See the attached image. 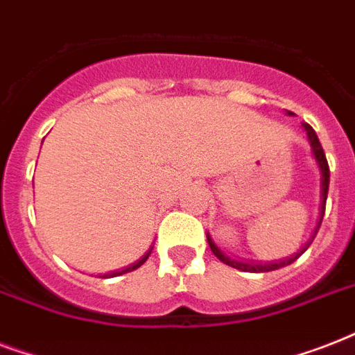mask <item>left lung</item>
Masks as SVG:
<instances>
[{"label":"left lung","instance_id":"left-lung-1","mask_svg":"<svg viewBox=\"0 0 355 355\" xmlns=\"http://www.w3.org/2000/svg\"><path fill=\"white\" fill-rule=\"evenodd\" d=\"M289 116H293V112H287ZM302 128L306 130V136H308V141H309V147H311V155H313L315 162H317V166H319V171H320V202H319V217H317V225H315L313 232L309 236V239L304 243L300 250L291 256H287L284 259H276V261H245V259H236L232 256H228L227 252H223L221 248L217 247L214 239H211L210 232H206V237H208V245H210L211 252L216 254L217 258L221 259L223 263L230 265L234 269L237 270H245V272H269V270H276V269H282V267H287V265H291L293 261H297L300 256H302L308 247L313 243L315 236H317V230L320 228V223H322V217H324V208H326V197H328V184H330V167H328V162H326V155L322 147H320V141L317 138V134L311 127H309L308 123H302Z\"/></svg>","mask_w":355,"mask_h":355}]
</instances>
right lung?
Returning a JSON list of instances; mask_svg holds the SVG:
<instances>
[{
  "instance_id": "1",
  "label": "right lung",
  "mask_w": 355,
  "mask_h": 355,
  "mask_svg": "<svg viewBox=\"0 0 355 355\" xmlns=\"http://www.w3.org/2000/svg\"><path fill=\"white\" fill-rule=\"evenodd\" d=\"M153 247H155V245H153ZM153 247H149V250H147V252H145L144 256H141V258L138 259V261H134V263L127 265V267H123V269H119V270H112V272H107V275H99V276H103V278H114V276H121V275H125V272L136 270V269H138V267H141V265H144L145 261H147V258H149L150 252H153Z\"/></svg>"
}]
</instances>
